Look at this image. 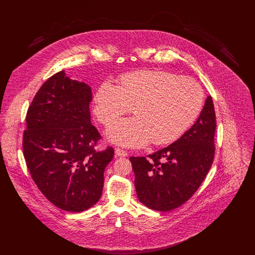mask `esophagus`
<instances>
[{"label": "esophagus", "instance_id": "esophagus-1", "mask_svg": "<svg viewBox=\"0 0 255 255\" xmlns=\"http://www.w3.org/2000/svg\"><path fill=\"white\" fill-rule=\"evenodd\" d=\"M115 154H116V157H126L127 156V152L121 148H117L115 151Z\"/></svg>", "mask_w": 255, "mask_h": 255}]
</instances>
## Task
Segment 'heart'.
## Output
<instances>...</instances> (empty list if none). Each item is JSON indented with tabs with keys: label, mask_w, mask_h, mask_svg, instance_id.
<instances>
[{
	"label": "heart",
	"mask_w": 255,
	"mask_h": 255,
	"mask_svg": "<svg viewBox=\"0 0 255 255\" xmlns=\"http://www.w3.org/2000/svg\"><path fill=\"white\" fill-rule=\"evenodd\" d=\"M202 86L190 77L160 70L125 73L117 87L104 82L95 95V114L104 125L131 112L134 118L113 123L107 134L123 146L156 145L176 140L204 106Z\"/></svg>",
	"instance_id": "b5f03b06"
}]
</instances>
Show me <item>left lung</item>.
I'll list each match as a JSON object with an SVG mask.
<instances>
[{"label":"left lung","instance_id":"left-lung-1","mask_svg":"<svg viewBox=\"0 0 255 255\" xmlns=\"http://www.w3.org/2000/svg\"><path fill=\"white\" fill-rule=\"evenodd\" d=\"M215 131V110L208 97L197 122L178 140L146 157H130L138 200L158 211L188 201L212 165Z\"/></svg>","mask_w":255,"mask_h":255}]
</instances>
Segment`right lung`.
Segmentation results:
<instances>
[{"instance_id":"1","label":"right lung","mask_w":255,"mask_h":255,"mask_svg":"<svg viewBox=\"0 0 255 255\" xmlns=\"http://www.w3.org/2000/svg\"><path fill=\"white\" fill-rule=\"evenodd\" d=\"M92 97L89 86L61 71L41 86L25 117L26 167L39 190L66 211L81 212L97 204L115 154L111 146L95 149L101 135L91 123Z\"/></svg>"}]
</instances>
